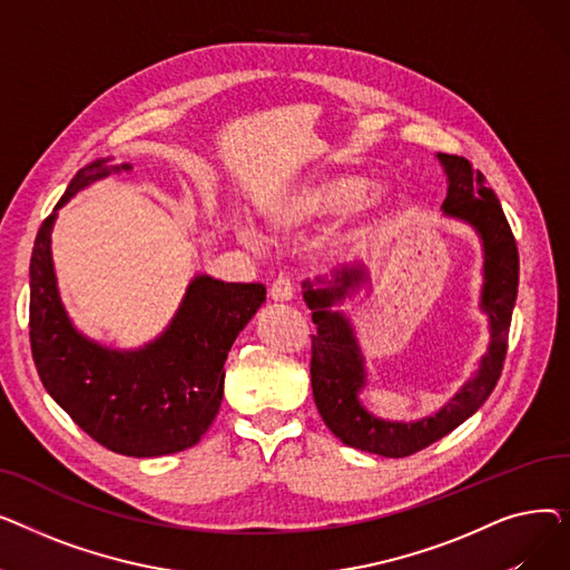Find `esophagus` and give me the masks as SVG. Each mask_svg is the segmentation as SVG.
<instances>
[{"mask_svg": "<svg viewBox=\"0 0 570 570\" xmlns=\"http://www.w3.org/2000/svg\"><path fill=\"white\" fill-rule=\"evenodd\" d=\"M267 293H269V301H275V303H288V301H293L295 286H293V282H291L288 277H279V279L273 282V286H269Z\"/></svg>", "mask_w": 570, "mask_h": 570, "instance_id": "1", "label": "esophagus"}]
</instances>
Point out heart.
<instances>
[{
	"label": "heart",
	"mask_w": 570,
	"mask_h": 570,
	"mask_svg": "<svg viewBox=\"0 0 570 570\" xmlns=\"http://www.w3.org/2000/svg\"><path fill=\"white\" fill-rule=\"evenodd\" d=\"M370 190V179L363 175L342 173L312 177L305 183L291 187L288 191L269 198L263 205V222L277 239H297L309 233L314 226L342 217L351 209L363 213L372 222L381 213V194ZM239 243L254 252L265 249L263 235L249 226L239 224L235 228Z\"/></svg>",
	"instance_id": "obj_1"
}]
</instances>
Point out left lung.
<instances>
[{
  "label": "left lung",
  "instance_id": "left-lung-1",
  "mask_svg": "<svg viewBox=\"0 0 570 570\" xmlns=\"http://www.w3.org/2000/svg\"><path fill=\"white\" fill-rule=\"evenodd\" d=\"M436 157L448 175L443 215L473 226L483 243L481 309L490 318V348L475 376L460 387L451 402L415 423H393L370 413L361 402V391L367 385L365 355L355 340L351 321L333 309L351 291L367 282V273L363 267H342L335 269L333 279L316 277L303 284V297L316 323L309 370L316 409L323 423L342 443L383 458H406L423 451L430 443L451 434L485 404L503 370L508 331L518 297V245L497 194L488 187L483 173L473 170L469 159L458 155Z\"/></svg>",
  "mask_w": 570,
  "mask_h": 570
}]
</instances>
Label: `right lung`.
<instances>
[{"label": "right lung", "mask_w": 570, "mask_h": 570, "mask_svg": "<svg viewBox=\"0 0 570 570\" xmlns=\"http://www.w3.org/2000/svg\"><path fill=\"white\" fill-rule=\"evenodd\" d=\"M108 161L80 168L37 233L29 263V344L48 395L82 432L112 453L159 458L196 445L213 425L228 351L265 303V286L198 275L166 331L134 351L108 348L78 333L57 291L50 233L57 209L71 196L131 168Z\"/></svg>", "instance_id": "right-lung-1"}]
</instances>
